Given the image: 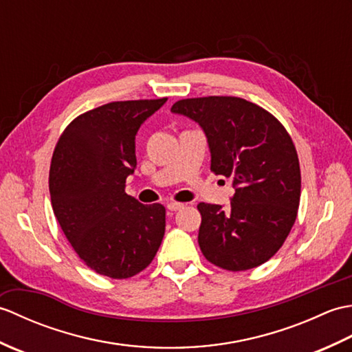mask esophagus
<instances>
[{"label": "esophagus", "instance_id": "1", "mask_svg": "<svg viewBox=\"0 0 352 352\" xmlns=\"http://www.w3.org/2000/svg\"><path fill=\"white\" fill-rule=\"evenodd\" d=\"M168 210L170 212H177V210H182V208H184V204L183 203H175V201H170V203H168Z\"/></svg>", "mask_w": 352, "mask_h": 352}]
</instances>
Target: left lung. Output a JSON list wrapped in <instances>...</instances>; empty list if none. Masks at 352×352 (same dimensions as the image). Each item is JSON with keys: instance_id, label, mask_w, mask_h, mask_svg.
<instances>
[{"instance_id": "obj_1", "label": "left lung", "mask_w": 352, "mask_h": 352, "mask_svg": "<svg viewBox=\"0 0 352 352\" xmlns=\"http://www.w3.org/2000/svg\"><path fill=\"white\" fill-rule=\"evenodd\" d=\"M170 111L199 124L210 169L233 180L230 206L198 204L204 257L233 272L265 263L286 241L300 207V160L289 133L269 111L237 96L180 100Z\"/></svg>"}]
</instances>
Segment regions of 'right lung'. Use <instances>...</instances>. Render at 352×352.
<instances>
[{"mask_svg": "<svg viewBox=\"0 0 352 352\" xmlns=\"http://www.w3.org/2000/svg\"><path fill=\"white\" fill-rule=\"evenodd\" d=\"M168 98L115 101L66 126L51 159L52 210L74 251L100 275L130 278L151 263L166 210L125 193L136 169L138 130Z\"/></svg>", "mask_w": 352, "mask_h": 352, "instance_id": "obj_1", "label": "right lung"}]
</instances>
